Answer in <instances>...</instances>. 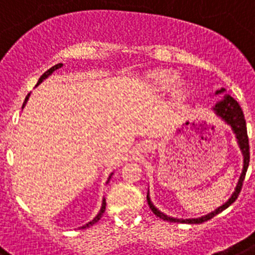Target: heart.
Wrapping results in <instances>:
<instances>
[{
	"label": "heart",
	"mask_w": 255,
	"mask_h": 255,
	"mask_svg": "<svg viewBox=\"0 0 255 255\" xmlns=\"http://www.w3.org/2000/svg\"><path fill=\"white\" fill-rule=\"evenodd\" d=\"M178 73L171 69H157L146 74L144 81H142V89L144 92L150 95H160L163 93L169 92L174 84L177 82ZM185 88L183 85L179 84L175 88L174 94L181 95Z\"/></svg>",
	"instance_id": "obj_1"
}]
</instances>
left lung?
Masks as SVG:
<instances>
[{"label": "left lung", "instance_id": "left-lung-1", "mask_svg": "<svg viewBox=\"0 0 255 255\" xmlns=\"http://www.w3.org/2000/svg\"><path fill=\"white\" fill-rule=\"evenodd\" d=\"M225 89H220L217 90L216 94H221L224 93ZM212 110L215 111L217 117H220L223 121L227 124H229L232 127V131L235 132L236 138H237V142H239L240 149H241L242 154H244V169H242V173L240 175L239 183L236 186L235 192L232 194V196L228 199V202H225L223 206H220L219 208H216L215 211H212L211 214L204 215L202 217H196V219H175V217H170L165 215L163 212L158 211L156 207L153 206V203L150 202V198H149V192L146 195V200H148V204L150 207V210L153 211V214L156 215L157 217H160L162 220L170 221V223H187V224H200V223H204V221L210 220L212 217L216 216L217 214H220L221 211H224L225 208H228L232 203L236 202V199L239 198L240 192H241L242 183H244V179H245L246 171H248V166H249L250 161V149H249V137H248V129H246V122L245 117H244V113H242L241 107L237 103L235 98H232L231 95H225L224 98L219 101V102L212 107Z\"/></svg>", "mask_w": 255, "mask_h": 255}]
</instances>
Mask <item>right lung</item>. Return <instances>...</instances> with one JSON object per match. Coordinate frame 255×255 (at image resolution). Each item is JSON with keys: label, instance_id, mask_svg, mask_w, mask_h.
Masks as SVG:
<instances>
[{"label": "right lung", "instance_id": "right-lung-1", "mask_svg": "<svg viewBox=\"0 0 255 255\" xmlns=\"http://www.w3.org/2000/svg\"><path fill=\"white\" fill-rule=\"evenodd\" d=\"M61 67H63V64L60 63V64H56V65H53L52 68H49V69L47 70V72H44V73L41 74L40 78H39V81H38V84H36V86H38L39 84H41V82H43V80H45V78H47V77H49V76H51V74H52L56 69H59V68H61ZM28 97H30V94H27V97H26V99H24L23 106H22V109H23V107L26 106L27 101H28ZM113 174H114V173H111V174H110L109 179H107V183H109V181H110V179H111V175H113ZM105 210H106V199L103 198L102 207H101V211H99V212H98V215H97V216H95L94 219H93V220L90 221V223H88V224H86V225H84L82 228H89L90 225H93V224H94V223H97V221H98L99 219L102 217V215H103V212H105Z\"/></svg>", "mask_w": 255, "mask_h": 255}]
</instances>
